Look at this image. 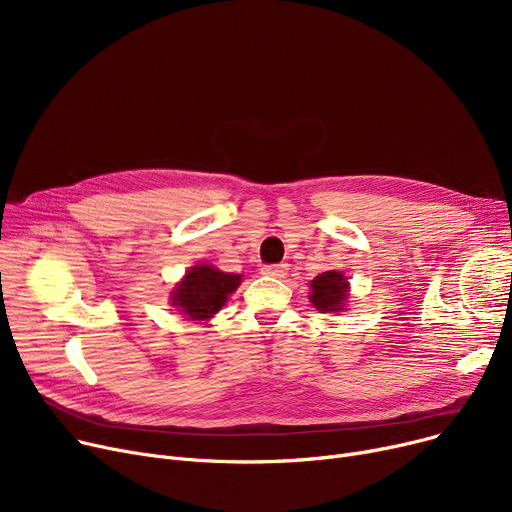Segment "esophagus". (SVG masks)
Wrapping results in <instances>:
<instances>
[{
    "label": "esophagus",
    "mask_w": 512,
    "mask_h": 512,
    "mask_svg": "<svg viewBox=\"0 0 512 512\" xmlns=\"http://www.w3.org/2000/svg\"><path fill=\"white\" fill-rule=\"evenodd\" d=\"M286 272H288V265H286V263L263 265V267H261V274H263V276H270V278H284Z\"/></svg>",
    "instance_id": "esophagus-1"
}]
</instances>
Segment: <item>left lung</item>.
<instances>
[{
    "label": "left lung",
    "mask_w": 512,
    "mask_h": 512,
    "mask_svg": "<svg viewBox=\"0 0 512 512\" xmlns=\"http://www.w3.org/2000/svg\"><path fill=\"white\" fill-rule=\"evenodd\" d=\"M309 301L321 313L344 311L348 303V282L342 272L330 270L311 280Z\"/></svg>",
    "instance_id": "obj_1"
}]
</instances>
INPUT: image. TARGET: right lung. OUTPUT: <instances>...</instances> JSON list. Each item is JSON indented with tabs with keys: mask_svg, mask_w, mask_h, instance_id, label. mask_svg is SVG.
<instances>
[{
	"mask_svg": "<svg viewBox=\"0 0 512 512\" xmlns=\"http://www.w3.org/2000/svg\"><path fill=\"white\" fill-rule=\"evenodd\" d=\"M242 276L220 272L213 265H195L184 274L170 294V301L188 319L205 321L218 313L230 294L240 286Z\"/></svg>",
	"mask_w": 512,
	"mask_h": 512,
	"instance_id": "obj_1",
	"label": "right lung"
}]
</instances>
